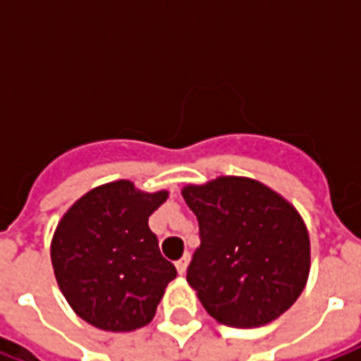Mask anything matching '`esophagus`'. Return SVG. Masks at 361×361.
I'll return each instance as SVG.
<instances>
[{"label": "esophagus", "instance_id": "34e87169", "mask_svg": "<svg viewBox=\"0 0 361 361\" xmlns=\"http://www.w3.org/2000/svg\"><path fill=\"white\" fill-rule=\"evenodd\" d=\"M188 265H189V253H185V255H183L180 261H176V269H178V272H180V274H183V272H185Z\"/></svg>", "mask_w": 361, "mask_h": 361}]
</instances>
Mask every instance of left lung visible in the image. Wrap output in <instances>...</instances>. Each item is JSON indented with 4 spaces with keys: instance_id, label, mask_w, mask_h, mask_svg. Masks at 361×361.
I'll return each mask as SVG.
<instances>
[{
    "instance_id": "8db88e82",
    "label": "left lung",
    "mask_w": 361,
    "mask_h": 361,
    "mask_svg": "<svg viewBox=\"0 0 361 361\" xmlns=\"http://www.w3.org/2000/svg\"><path fill=\"white\" fill-rule=\"evenodd\" d=\"M181 195L201 238L188 282L209 315L243 329L280 317L310 274V235L298 211L263 183L234 176Z\"/></svg>"
}]
</instances>
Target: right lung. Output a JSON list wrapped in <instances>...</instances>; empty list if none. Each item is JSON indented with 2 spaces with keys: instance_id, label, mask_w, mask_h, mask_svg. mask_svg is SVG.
<instances>
[{
  "instance_id": "obj_1",
  "label": "right lung",
  "mask_w": 361,
  "mask_h": 361,
  "mask_svg": "<svg viewBox=\"0 0 361 361\" xmlns=\"http://www.w3.org/2000/svg\"><path fill=\"white\" fill-rule=\"evenodd\" d=\"M168 193H142L119 180L92 189L66 212L51 240V265L75 313L90 325L123 333L145 326L176 279L149 216Z\"/></svg>"
}]
</instances>
